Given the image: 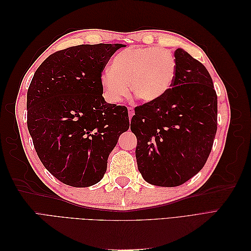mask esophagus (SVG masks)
Here are the masks:
<instances>
[{"mask_svg":"<svg viewBox=\"0 0 251 251\" xmlns=\"http://www.w3.org/2000/svg\"><path fill=\"white\" fill-rule=\"evenodd\" d=\"M127 111H128V117H130V119H131L132 116L134 115V110L132 108H128Z\"/></svg>","mask_w":251,"mask_h":251,"instance_id":"1","label":"esophagus"}]
</instances>
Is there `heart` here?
I'll use <instances>...</instances> for the list:
<instances>
[{"label": "heart", "mask_w": 251, "mask_h": 251, "mask_svg": "<svg viewBox=\"0 0 251 251\" xmlns=\"http://www.w3.org/2000/svg\"><path fill=\"white\" fill-rule=\"evenodd\" d=\"M173 53L164 48L132 47L113 58L110 69L100 75L103 96L111 103L132 93L144 102L157 101L169 92L176 76Z\"/></svg>", "instance_id": "b5f03b06"}]
</instances>
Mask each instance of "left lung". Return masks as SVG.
Wrapping results in <instances>:
<instances>
[{"label":"left lung","instance_id":"8db88e82","mask_svg":"<svg viewBox=\"0 0 251 251\" xmlns=\"http://www.w3.org/2000/svg\"><path fill=\"white\" fill-rule=\"evenodd\" d=\"M174 56L172 88L161 100L136 107L131 121L142 178L164 187L183 184L202 170L218 125L217 93L206 68L181 48Z\"/></svg>","mask_w":251,"mask_h":251}]
</instances>
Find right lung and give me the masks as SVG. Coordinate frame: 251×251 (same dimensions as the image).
<instances>
[{"mask_svg": "<svg viewBox=\"0 0 251 251\" xmlns=\"http://www.w3.org/2000/svg\"><path fill=\"white\" fill-rule=\"evenodd\" d=\"M123 44L59 50L37 68L27 92V126L40 160L63 183L100 182L119 136L130 127L125 105L102 97L100 75Z\"/></svg>", "mask_w": 251, "mask_h": 251, "instance_id": "right-lung-1", "label": "right lung"}]
</instances>
